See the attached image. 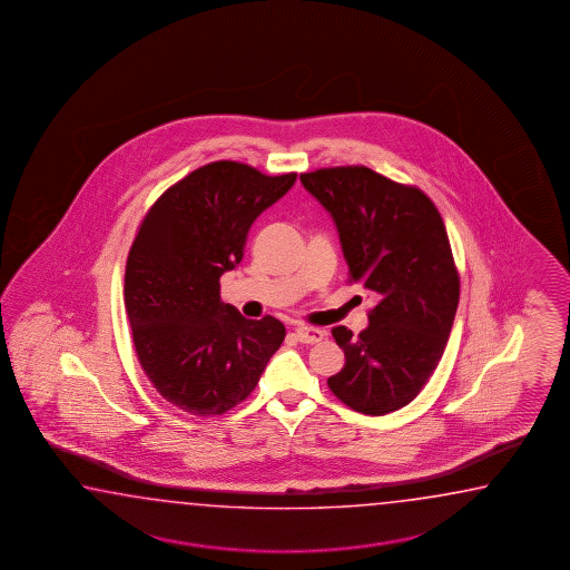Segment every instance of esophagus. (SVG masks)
Returning <instances> with one entry per match:
<instances>
[{
  "instance_id": "esophagus-1",
  "label": "esophagus",
  "mask_w": 570,
  "mask_h": 570,
  "mask_svg": "<svg viewBox=\"0 0 570 570\" xmlns=\"http://www.w3.org/2000/svg\"><path fill=\"white\" fill-rule=\"evenodd\" d=\"M295 337L302 342V344H317L324 340V332L320 327H309V325H299L295 327Z\"/></svg>"
}]
</instances>
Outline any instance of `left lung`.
<instances>
[{
  "label": "left lung",
  "instance_id": "left-lung-1",
  "mask_svg": "<svg viewBox=\"0 0 570 570\" xmlns=\"http://www.w3.org/2000/svg\"><path fill=\"white\" fill-rule=\"evenodd\" d=\"M299 179L334 220L350 281L376 299L357 337L344 325L332 330L346 364L327 386L357 413L399 411L436 368L458 312L459 275L443 218L419 188L364 166Z\"/></svg>",
  "mask_w": 570,
  "mask_h": 570
}]
</instances>
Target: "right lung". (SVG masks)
Here are the masks:
<instances>
[{"label": "right lung", "instance_id": "right-lung-1", "mask_svg": "<svg viewBox=\"0 0 570 570\" xmlns=\"http://www.w3.org/2000/svg\"><path fill=\"white\" fill-rule=\"evenodd\" d=\"M295 179L214 161L164 191L139 226L125 268L135 352L156 391L186 413L214 416L245 401L285 340L279 320H246L220 302V277Z\"/></svg>", "mask_w": 570, "mask_h": 570}]
</instances>
